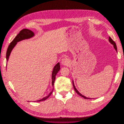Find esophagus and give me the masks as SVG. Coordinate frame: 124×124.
Returning <instances> with one entry per match:
<instances>
[{
  "instance_id": "obj_1",
  "label": "esophagus",
  "mask_w": 124,
  "mask_h": 124,
  "mask_svg": "<svg viewBox=\"0 0 124 124\" xmlns=\"http://www.w3.org/2000/svg\"><path fill=\"white\" fill-rule=\"evenodd\" d=\"M62 63L63 65H67L69 63V61L67 58H64L62 59Z\"/></svg>"
}]
</instances>
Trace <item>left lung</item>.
Masks as SVG:
<instances>
[{"label":"left lung","instance_id":"1","mask_svg":"<svg viewBox=\"0 0 124 124\" xmlns=\"http://www.w3.org/2000/svg\"><path fill=\"white\" fill-rule=\"evenodd\" d=\"M109 41L110 43H111L113 45L115 49L117 51V46H116V43L114 42V41L111 38H110V37H109ZM72 84H73V88H74V89H75V91L76 92V93H77V94H78V95H79L80 96H81V97H82V98H83L85 99H90V98H86V97H85V96L82 95L81 94V93H80L78 91V90H77V89L76 88V87H75V85H74V83H73V81H72Z\"/></svg>","mask_w":124,"mask_h":124}]
</instances>
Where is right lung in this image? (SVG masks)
I'll use <instances>...</instances> for the list:
<instances>
[{
	"instance_id": "1",
	"label": "right lung",
	"mask_w": 124,
	"mask_h": 124,
	"mask_svg": "<svg viewBox=\"0 0 124 124\" xmlns=\"http://www.w3.org/2000/svg\"><path fill=\"white\" fill-rule=\"evenodd\" d=\"M34 36V33H33L32 31H31V30H28V29H23L21 31L19 32V34L16 36V38L13 39V41L10 43V44L9 45L7 51V53H6V59H7V61H8V59L9 57L10 54V53L11 52V51L12 50V49L14 48V47L15 46V45L16 44L17 42L21 41L22 40L25 39H30L33 36ZM60 70V65H59V62H58V63H57L56 65V66L54 67V69H53V72H52V85L53 87H54V83L55 82V77L57 75V73ZM54 90V88L53 89V91ZM53 91L52 92H51V93H49L48 96L44 97V98H43L41 100H39V101H38V102L39 101H44V100H46L47 99H48L49 98V96L51 95V94L53 92Z\"/></svg>"
}]
</instances>
